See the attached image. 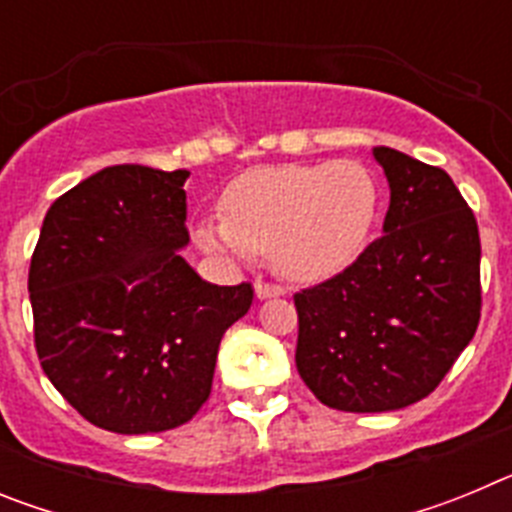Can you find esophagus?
<instances>
[{"label": "esophagus", "mask_w": 512, "mask_h": 512, "mask_svg": "<svg viewBox=\"0 0 512 512\" xmlns=\"http://www.w3.org/2000/svg\"><path fill=\"white\" fill-rule=\"evenodd\" d=\"M284 287L279 284H269V282H256V297L259 300H269V297H282Z\"/></svg>", "instance_id": "esophagus-1"}]
</instances>
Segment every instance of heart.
Here are the masks:
<instances>
[{"mask_svg": "<svg viewBox=\"0 0 512 512\" xmlns=\"http://www.w3.org/2000/svg\"><path fill=\"white\" fill-rule=\"evenodd\" d=\"M377 207V182L354 161L269 166L230 184L225 220L202 223L197 241L233 261L271 253L282 274L318 282L356 259Z\"/></svg>", "mask_w": 512, "mask_h": 512, "instance_id": "obj_1", "label": "heart"}]
</instances>
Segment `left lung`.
<instances>
[{"instance_id":"8db88e82","label":"left lung","mask_w":512,"mask_h":512,"mask_svg":"<svg viewBox=\"0 0 512 512\" xmlns=\"http://www.w3.org/2000/svg\"><path fill=\"white\" fill-rule=\"evenodd\" d=\"M374 158L390 182L384 233L336 277L295 295L297 372L346 413L431 395L482 310L477 220L451 176L387 146Z\"/></svg>"}]
</instances>
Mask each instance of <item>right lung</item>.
Instances as JSON below:
<instances>
[{
  "instance_id": "right-lung-1",
  "label": "right lung",
  "mask_w": 512,
  "mask_h": 512,
  "mask_svg": "<svg viewBox=\"0 0 512 512\" xmlns=\"http://www.w3.org/2000/svg\"><path fill=\"white\" fill-rule=\"evenodd\" d=\"M187 176L107 166L45 212L27 277L35 351L71 408L104 431L192 420L223 333L253 302L248 282L217 287L179 256Z\"/></svg>"
}]
</instances>
